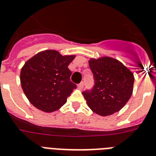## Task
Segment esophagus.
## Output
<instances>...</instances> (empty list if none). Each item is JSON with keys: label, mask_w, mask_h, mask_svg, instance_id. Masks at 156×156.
<instances>
[{"label": "esophagus", "mask_w": 156, "mask_h": 156, "mask_svg": "<svg viewBox=\"0 0 156 156\" xmlns=\"http://www.w3.org/2000/svg\"><path fill=\"white\" fill-rule=\"evenodd\" d=\"M77 87H78V89H80V90H83V82H81L80 83H79L78 86H77Z\"/></svg>", "instance_id": "1"}]
</instances>
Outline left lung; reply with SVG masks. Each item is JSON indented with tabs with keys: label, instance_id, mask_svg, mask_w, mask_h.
Returning <instances> with one entry per match:
<instances>
[{
	"label": "left lung",
	"instance_id": "left-lung-1",
	"mask_svg": "<svg viewBox=\"0 0 156 156\" xmlns=\"http://www.w3.org/2000/svg\"><path fill=\"white\" fill-rule=\"evenodd\" d=\"M88 63L94 78L93 89L83 92L88 107L101 116L119 112L133 93V73L119 60L108 56L91 58Z\"/></svg>",
	"mask_w": 156,
	"mask_h": 156
}]
</instances>
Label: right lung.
<instances>
[{
  "label": "right lung",
  "instance_id": "right-lung-1",
  "mask_svg": "<svg viewBox=\"0 0 156 156\" xmlns=\"http://www.w3.org/2000/svg\"><path fill=\"white\" fill-rule=\"evenodd\" d=\"M75 55H62L58 51L45 50L30 58L22 67L20 83L27 99L37 109L53 112L67 101L76 85L70 81L68 66Z\"/></svg>",
  "mask_w": 156,
  "mask_h": 156
}]
</instances>
